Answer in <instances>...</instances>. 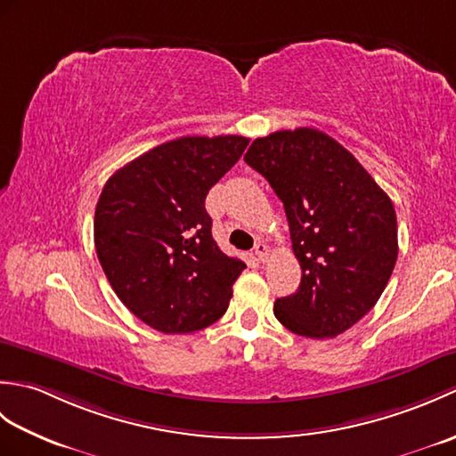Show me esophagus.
I'll list each match as a JSON object with an SVG mask.
<instances>
[{"mask_svg":"<svg viewBox=\"0 0 456 456\" xmlns=\"http://www.w3.org/2000/svg\"><path fill=\"white\" fill-rule=\"evenodd\" d=\"M268 253H270V250H268V247L265 243H256L255 245V255H256V258L260 260V263H265V260L268 258Z\"/></svg>","mask_w":456,"mask_h":456,"instance_id":"1","label":"esophagus"}]
</instances>
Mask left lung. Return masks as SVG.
<instances>
[{"mask_svg": "<svg viewBox=\"0 0 456 456\" xmlns=\"http://www.w3.org/2000/svg\"><path fill=\"white\" fill-rule=\"evenodd\" d=\"M245 162L282 200L302 268L297 292L276 299V319L302 337L345 333L376 305L395 266L392 200L343 144L317 129L260 137Z\"/></svg>", "mask_w": 456, "mask_h": 456, "instance_id": "left-lung-1", "label": "left lung"}]
</instances>
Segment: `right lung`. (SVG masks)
<instances>
[{"mask_svg": "<svg viewBox=\"0 0 456 456\" xmlns=\"http://www.w3.org/2000/svg\"><path fill=\"white\" fill-rule=\"evenodd\" d=\"M247 144L239 134L180 137L105 182L94 217L95 253L125 307L160 333L200 331L227 312L247 265L213 240L206 196Z\"/></svg>", "mask_w": 456, "mask_h": 456, "instance_id": "right-lung-1", "label": "right lung"}]
</instances>
